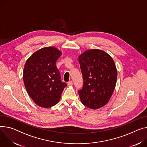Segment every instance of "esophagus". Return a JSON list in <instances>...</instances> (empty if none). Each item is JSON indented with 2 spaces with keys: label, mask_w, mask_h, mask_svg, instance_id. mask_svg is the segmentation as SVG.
<instances>
[{
  "label": "esophagus",
  "mask_w": 147,
  "mask_h": 147,
  "mask_svg": "<svg viewBox=\"0 0 147 147\" xmlns=\"http://www.w3.org/2000/svg\"><path fill=\"white\" fill-rule=\"evenodd\" d=\"M67 84H68V86H72V85H73V82H72L71 80L70 81V82H69L67 83Z\"/></svg>",
  "instance_id": "esophagus-1"
}]
</instances>
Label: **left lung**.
<instances>
[{"label":"left lung","mask_w":147,"mask_h":147,"mask_svg":"<svg viewBox=\"0 0 147 147\" xmlns=\"http://www.w3.org/2000/svg\"><path fill=\"white\" fill-rule=\"evenodd\" d=\"M83 86L78 94L82 102L91 109L107 104L115 89L117 70L113 58L98 49L84 51L78 57Z\"/></svg>","instance_id":"1"}]
</instances>
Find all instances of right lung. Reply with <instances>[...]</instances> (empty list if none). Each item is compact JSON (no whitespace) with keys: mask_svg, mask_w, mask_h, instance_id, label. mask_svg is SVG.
<instances>
[{"mask_svg":"<svg viewBox=\"0 0 147 147\" xmlns=\"http://www.w3.org/2000/svg\"><path fill=\"white\" fill-rule=\"evenodd\" d=\"M61 54L56 47H44L34 52L24 64V86L31 98L41 107L56 105L67 86L61 81L56 65Z\"/></svg>","mask_w":147,"mask_h":147,"instance_id":"1","label":"right lung"}]
</instances>
